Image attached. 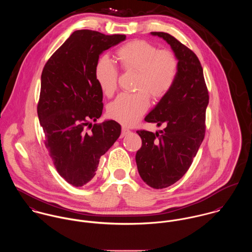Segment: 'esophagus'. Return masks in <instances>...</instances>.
<instances>
[{"instance_id": "1", "label": "esophagus", "mask_w": 252, "mask_h": 252, "mask_svg": "<svg viewBox=\"0 0 252 252\" xmlns=\"http://www.w3.org/2000/svg\"><path fill=\"white\" fill-rule=\"evenodd\" d=\"M130 133V130L128 129V128H126V127H122V133H121V137L123 138V137H125L126 135H128Z\"/></svg>"}]
</instances>
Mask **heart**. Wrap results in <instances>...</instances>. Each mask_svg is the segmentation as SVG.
Returning <instances> with one entry per match:
<instances>
[{
	"label": "heart",
	"instance_id": "1",
	"mask_svg": "<svg viewBox=\"0 0 252 252\" xmlns=\"http://www.w3.org/2000/svg\"><path fill=\"white\" fill-rule=\"evenodd\" d=\"M121 68L137 72L135 94H120L108 108V115L123 125H133L149 107L147 94L161 99L172 89L179 72V61L169 50H159L145 40H134L121 46L116 52ZM95 78L102 92L111 96L117 87L118 71L113 63L102 57L95 66Z\"/></svg>",
	"mask_w": 252,
	"mask_h": 252
}]
</instances>
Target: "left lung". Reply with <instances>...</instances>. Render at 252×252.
<instances>
[{"mask_svg":"<svg viewBox=\"0 0 252 252\" xmlns=\"http://www.w3.org/2000/svg\"><path fill=\"white\" fill-rule=\"evenodd\" d=\"M170 44L179 61V72L172 89L145 116L163 130L137 131L142 147L136 162L144 182L155 189L171 186L188 171L205 137L209 92L203 68L196 54L176 37L151 32Z\"/></svg>","mask_w":252,"mask_h":252,"instance_id":"left-lung-1","label":"left lung"}]
</instances>
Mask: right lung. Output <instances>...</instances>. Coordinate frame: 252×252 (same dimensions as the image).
Here are the masks:
<instances>
[{"label":"right lung","mask_w":252,"mask_h":252,"mask_svg":"<svg viewBox=\"0 0 252 252\" xmlns=\"http://www.w3.org/2000/svg\"><path fill=\"white\" fill-rule=\"evenodd\" d=\"M126 39L91 30L74 31L46 62L40 79L37 116L44 144L58 174L75 187L96 175L99 161L121 133L114 120L94 124L103 112V92L95 78L100 55Z\"/></svg>","instance_id":"right-lung-1"}]
</instances>
